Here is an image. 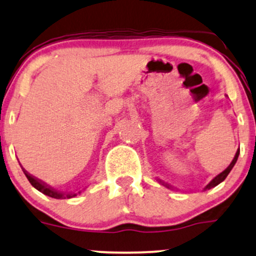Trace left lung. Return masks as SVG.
I'll return each instance as SVG.
<instances>
[{"label":"left lung","mask_w":256,"mask_h":256,"mask_svg":"<svg viewBox=\"0 0 256 256\" xmlns=\"http://www.w3.org/2000/svg\"><path fill=\"white\" fill-rule=\"evenodd\" d=\"M238 154H240V148H238V151H236V154H235V156H234V158H232V163L229 164V166L226 168L224 170L222 171V172H220L218 174H216V176L214 177V178H212V180H210V182L206 184V186L203 188V190H209V189H212V188H214V186H218L220 183L221 182H223V180H226V177L228 176L229 174V172H230L232 171V168H234V166H235V163H236V160H238ZM158 182H160L162 186H166V188H169V189H172L174 186H171L170 184H168V183H166V182H163V180H160L158 178Z\"/></svg>","instance_id":"8db88e82"}]
</instances>
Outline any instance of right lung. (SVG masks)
<instances>
[{
    "label": "right lung",
    "mask_w": 256,
    "mask_h": 256,
    "mask_svg": "<svg viewBox=\"0 0 256 256\" xmlns=\"http://www.w3.org/2000/svg\"><path fill=\"white\" fill-rule=\"evenodd\" d=\"M22 170H24V172L26 174V177H27L29 183L33 186L35 189L38 190V192L44 194V195L50 196L52 197V198H56V200H64V198H72V197L76 196L78 194L82 192V190L78 192H59V190L54 189V188H52L50 186H48V184H46L44 182H42L41 180L36 178V177L32 176L30 174L27 172L24 168H22Z\"/></svg>",
    "instance_id": "right-lung-1"
}]
</instances>
